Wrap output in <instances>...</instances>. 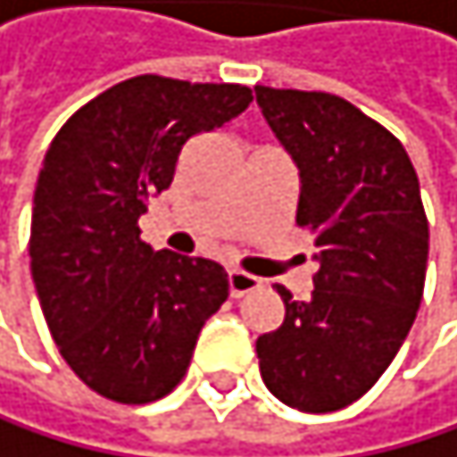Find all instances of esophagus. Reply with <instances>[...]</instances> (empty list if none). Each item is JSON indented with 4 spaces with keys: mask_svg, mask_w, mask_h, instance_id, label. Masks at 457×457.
I'll return each instance as SVG.
<instances>
[{
    "mask_svg": "<svg viewBox=\"0 0 457 457\" xmlns=\"http://www.w3.org/2000/svg\"><path fill=\"white\" fill-rule=\"evenodd\" d=\"M259 285H262V278H256V276H251L245 270H237V268L228 270V293H231V298H240V295L256 290Z\"/></svg>",
    "mask_w": 457,
    "mask_h": 457,
    "instance_id": "34e87169",
    "label": "esophagus"
}]
</instances>
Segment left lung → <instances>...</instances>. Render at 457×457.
<instances>
[{"instance_id": "left-lung-1", "label": "left lung", "mask_w": 457, "mask_h": 457, "mask_svg": "<svg viewBox=\"0 0 457 457\" xmlns=\"http://www.w3.org/2000/svg\"><path fill=\"white\" fill-rule=\"evenodd\" d=\"M253 91L298 167L295 223L315 234L318 262L304 302L276 285L285 320L259 335V371L295 411H340L382 377L416 320L430 248L419 179L394 133L344 97Z\"/></svg>"}]
</instances>
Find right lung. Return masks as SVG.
<instances>
[{
  "label": "right lung",
  "instance_id": "1",
  "mask_svg": "<svg viewBox=\"0 0 457 457\" xmlns=\"http://www.w3.org/2000/svg\"><path fill=\"white\" fill-rule=\"evenodd\" d=\"M251 100L240 83L139 75L71 113L44 155L29 270L52 340L105 399L147 405L167 396L228 298L223 265L153 251L139 217L172 184L181 147Z\"/></svg>",
  "mask_w": 457,
  "mask_h": 457
}]
</instances>
